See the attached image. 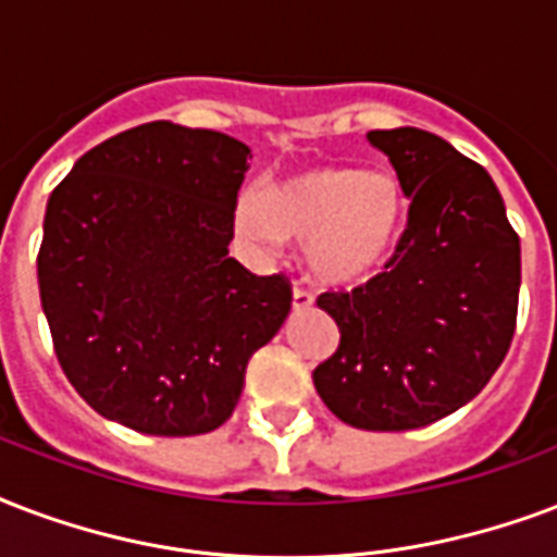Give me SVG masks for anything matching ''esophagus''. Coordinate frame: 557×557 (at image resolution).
Here are the masks:
<instances>
[{
	"mask_svg": "<svg viewBox=\"0 0 557 557\" xmlns=\"http://www.w3.org/2000/svg\"><path fill=\"white\" fill-rule=\"evenodd\" d=\"M292 307H295V309H309V307H312V295H309L307 288H300V286L292 288Z\"/></svg>",
	"mask_w": 557,
	"mask_h": 557,
	"instance_id": "34e87169",
	"label": "esophagus"
}]
</instances>
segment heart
Instances as JSON below:
<instances>
[{
	"label": "heart",
	"instance_id": "obj_1",
	"mask_svg": "<svg viewBox=\"0 0 557 557\" xmlns=\"http://www.w3.org/2000/svg\"><path fill=\"white\" fill-rule=\"evenodd\" d=\"M409 203L394 172L315 165L248 193L236 203V227L250 245L274 248L283 236L304 239V262L321 283L364 280L388 260Z\"/></svg>",
	"mask_w": 557,
	"mask_h": 557
}]
</instances>
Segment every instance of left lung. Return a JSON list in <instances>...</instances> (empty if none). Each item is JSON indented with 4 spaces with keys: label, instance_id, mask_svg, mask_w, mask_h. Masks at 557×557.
Returning a JSON list of instances; mask_svg holds the SVG:
<instances>
[{
    "label": "left lung",
    "instance_id": "8db88e82",
    "mask_svg": "<svg viewBox=\"0 0 557 557\" xmlns=\"http://www.w3.org/2000/svg\"><path fill=\"white\" fill-rule=\"evenodd\" d=\"M409 203L385 271L324 292L338 350L312 371L326 409L356 430L430 426L470 403L517 326L520 236L485 169L420 127L371 131Z\"/></svg>",
    "mask_w": 557,
    "mask_h": 557
}]
</instances>
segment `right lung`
I'll list each match as a JSON object with an SVG mask.
<instances>
[{
  "instance_id": "1",
  "label": "right lung",
  "mask_w": 557,
  "mask_h": 557,
  "mask_svg": "<svg viewBox=\"0 0 557 557\" xmlns=\"http://www.w3.org/2000/svg\"><path fill=\"white\" fill-rule=\"evenodd\" d=\"M248 157L219 131L148 122L90 148L49 195L37 283L54 354L127 430H219L292 309L286 274L227 257Z\"/></svg>"
}]
</instances>
